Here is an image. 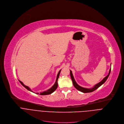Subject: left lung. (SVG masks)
I'll return each mask as SVG.
<instances>
[{"label":"left lung","mask_w":124,"mask_h":124,"mask_svg":"<svg viewBox=\"0 0 124 124\" xmlns=\"http://www.w3.org/2000/svg\"><path fill=\"white\" fill-rule=\"evenodd\" d=\"M110 71H111V68H110V69L109 70V73H108V75L106 77H105L100 82H99V83H98L97 84L95 85L93 87H92L91 88H84V87H83L77 84V83L76 82L75 79H74L73 75V74H72V71L71 70H70V76H71L72 82H73V84L74 87H75L77 90H79V91H81V92H82L83 93H89V92H92L95 91L98 87H99L103 84H104L105 82L107 81V79L108 78V76L109 75V74H110Z\"/></svg>","instance_id":"obj_1"}]
</instances>
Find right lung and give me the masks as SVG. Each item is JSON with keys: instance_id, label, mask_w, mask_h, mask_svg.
<instances>
[{"instance_id": "1", "label": "right lung", "mask_w": 124, "mask_h": 124, "mask_svg": "<svg viewBox=\"0 0 124 124\" xmlns=\"http://www.w3.org/2000/svg\"><path fill=\"white\" fill-rule=\"evenodd\" d=\"M61 71V70H60L59 71V73H58V74L57 76V78H56V82H55V84H54L50 89H48V90H46V91H43V92H41V93H40V95H49V94H50L52 93L53 92L55 91V90L57 89V88L58 87V80L59 77V76H60V74ZM19 82H20V83L24 87H25L27 90H28L29 91H31V92H33V91L31 90V89L28 86H26V85H24L23 84V83H22V82H21V81H19ZM36 94H39V93H37Z\"/></svg>"}]
</instances>
